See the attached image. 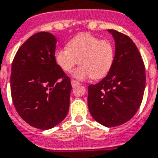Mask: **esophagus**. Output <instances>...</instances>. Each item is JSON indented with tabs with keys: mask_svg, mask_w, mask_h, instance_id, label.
I'll use <instances>...</instances> for the list:
<instances>
[{
	"mask_svg": "<svg viewBox=\"0 0 158 158\" xmlns=\"http://www.w3.org/2000/svg\"><path fill=\"white\" fill-rule=\"evenodd\" d=\"M71 85H72V86L73 87H76L77 85H79V82H77V81H75V80H71Z\"/></svg>",
	"mask_w": 158,
	"mask_h": 158,
	"instance_id": "1",
	"label": "esophagus"
}]
</instances>
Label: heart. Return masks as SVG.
<instances>
[{"instance_id":"1","label":"heart","mask_w":158,"mask_h":158,"mask_svg":"<svg viewBox=\"0 0 158 158\" xmlns=\"http://www.w3.org/2000/svg\"><path fill=\"white\" fill-rule=\"evenodd\" d=\"M114 56V47L110 41L82 33L72 38L66 48L56 50L54 60L64 72H70L79 63L80 66L73 70L72 75L79 80L100 79L110 70Z\"/></svg>"}]
</instances>
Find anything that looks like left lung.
Segmentation results:
<instances>
[{"mask_svg":"<svg viewBox=\"0 0 158 158\" xmlns=\"http://www.w3.org/2000/svg\"><path fill=\"white\" fill-rule=\"evenodd\" d=\"M115 40V57L108 74L88 87L92 117L106 127L126 123L141 106L145 86V66L135 44L123 33L108 29Z\"/></svg>","mask_w":158,"mask_h":158,"instance_id":"left-lung-1","label":"left lung"}]
</instances>
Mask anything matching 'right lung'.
Here are the masks:
<instances>
[{
	"label": "right lung",
	"mask_w": 158,
	"mask_h": 158,
	"mask_svg": "<svg viewBox=\"0 0 158 158\" xmlns=\"http://www.w3.org/2000/svg\"><path fill=\"white\" fill-rule=\"evenodd\" d=\"M55 37L41 31L23 43L14 58L10 92L15 108L31 127L48 130L64 120L69 109L70 79L54 60Z\"/></svg>",
	"instance_id": "1"
}]
</instances>
